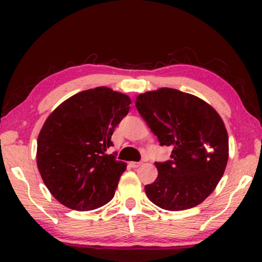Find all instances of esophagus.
Here are the masks:
<instances>
[{"mask_svg": "<svg viewBox=\"0 0 262 262\" xmlns=\"http://www.w3.org/2000/svg\"><path fill=\"white\" fill-rule=\"evenodd\" d=\"M141 162H130V166L132 167V168H137V167H139L141 166Z\"/></svg>", "mask_w": 262, "mask_h": 262, "instance_id": "obj_1", "label": "esophagus"}]
</instances>
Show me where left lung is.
Returning <instances> with one entry per match:
<instances>
[{"label":"left lung","instance_id":"obj_1","mask_svg":"<svg viewBox=\"0 0 262 262\" xmlns=\"http://www.w3.org/2000/svg\"><path fill=\"white\" fill-rule=\"evenodd\" d=\"M136 107L160 144L173 149L170 161L155 163L159 175L145 186L149 200L168 211L199 205L217 187L228 163L223 119L203 99L173 88L139 94Z\"/></svg>","mask_w":262,"mask_h":262}]
</instances>
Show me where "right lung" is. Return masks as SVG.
<instances>
[{
	"instance_id": "right-lung-1",
	"label": "right lung",
	"mask_w": 262,
	"mask_h": 262,
	"mask_svg": "<svg viewBox=\"0 0 262 262\" xmlns=\"http://www.w3.org/2000/svg\"><path fill=\"white\" fill-rule=\"evenodd\" d=\"M130 105L128 95L96 87L70 96L46 118L38 136L37 166L64 206L91 211L112 200L126 163L106 150Z\"/></svg>"
}]
</instances>
